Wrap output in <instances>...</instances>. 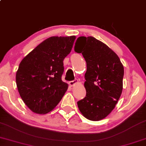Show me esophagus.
Returning a JSON list of instances; mask_svg holds the SVG:
<instances>
[{"label":"esophagus","mask_w":146,"mask_h":146,"mask_svg":"<svg viewBox=\"0 0 146 146\" xmlns=\"http://www.w3.org/2000/svg\"><path fill=\"white\" fill-rule=\"evenodd\" d=\"M78 83V80H77V79H75V80L71 81H69V85H71V87L74 86V85L76 84V83Z\"/></svg>","instance_id":"1"}]
</instances>
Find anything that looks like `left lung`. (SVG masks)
<instances>
[{"instance_id":"obj_1","label":"left lung","mask_w":146,"mask_h":146,"mask_svg":"<svg viewBox=\"0 0 146 146\" xmlns=\"http://www.w3.org/2000/svg\"><path fill=\"white\" fill-rule=\"evenodd\" d=\"M75 51L82 53L87 63L86 96L77 102L79 110L87 119L100 121L112 111L121 96L123 66L113 50L93 36H79Z\"/></svg>"}]
</instances>
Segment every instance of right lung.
<instances>
[{
  "instance_id": "right-lung-1",
  "label": "right lung",
  "mask_w": 146,
  "mask_h": 146,
  "mask_svg": "<svg viewBox=\"0 0 146 146\" xmlns=\"http://www.w3.org/2000/svg\"><path fill=\"white\" fill-rule=\"evenodd\" d=\"M75 36H51L29 53L19 64L17 89L33 112L45 114L57 106L67 90L61 79L63 60L73 48Z\"/></svg>"
}]
</instances>
